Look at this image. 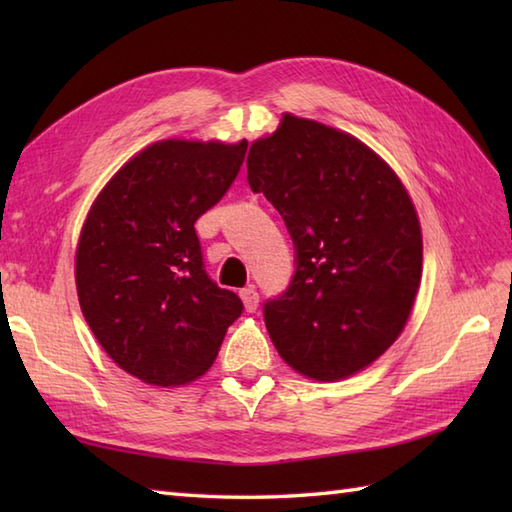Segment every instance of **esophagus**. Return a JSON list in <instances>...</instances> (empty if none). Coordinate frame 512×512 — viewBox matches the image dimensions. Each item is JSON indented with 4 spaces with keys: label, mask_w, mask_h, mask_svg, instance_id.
Here are the masks:
<instances>
[{
    "label": "esophagus",
    "mask_w": 512,
    "mask_h": 512,
    "mask_svg": "<svg viewBox=\"0 0 512 512\" xmlns=\"http://www.w3.org/2000/svg\"><path fill=\"white\" fill-rule=\"evenodd\" d=\"M239 297H242V301H244L246 312H255L259 308V295L253 286L239 290Z\"/></svg>",
    "instance_id": "esophagus-1"
}]
</instances>
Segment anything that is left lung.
I'll return each mask as SVG.
<instances>
[{
	"label": "left lung",
	"instance_id": "obj_1",
	"mask_svg": "<svg viewBox=\"0 0 512 512\" xmlns=\"http://www.w3.org/2000/svg\"><path fill=\"white\" fill-rule=\"evenodd\" d=\"M246 167L295 246L288 288L264 303L270 339L310 378L356 374L398 339L420 286L422 235L405 187L361 140L290 114L250 145Z\"/></svg>",
	"mask_w": 512,
	"mask_h": 512
}]
</instances>
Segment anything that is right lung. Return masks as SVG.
I'll use <instances>...</instances> for the list:
<instances>
[{
  "mask_svg": "<svg viewBox=\"0 0 512 512\" xmlns=\"http://www.w3.org/2000/svg\"><path fill=\"white\" fill-rule=\"evenodd\" d=\"M248 143L162 140L107 182L83 224L76 290L127 374L173 387L202 376L244 310L204 268L195 222L231 189Z\"/></svg>",
  "mask_w": 512,
  "mask_h": 512,
  "instance_id": "obj_1",
  "label": "right lung"
}]
</instances>
